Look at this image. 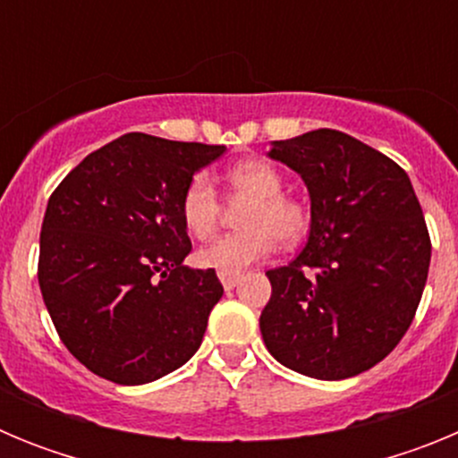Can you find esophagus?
I'll return each instance as SVG.
<instances>
[{"label": "esophagus", "mask_w": 458, "mask_h": 458, "mask_svg": "<svg viewBox=\"0 0 458 458\" xmlns=\"http://www.w3.org/2000/svg\"><path fill=\"white\" fill-rule=\"evenodd\" d=\"M217 277H220L222 286H225V289L229 291V289H233V286H236L238 282H241L242 275L241 273H226V270H220V273H217Z\"/></svg>", "instance_id": "1"}]
</instances>
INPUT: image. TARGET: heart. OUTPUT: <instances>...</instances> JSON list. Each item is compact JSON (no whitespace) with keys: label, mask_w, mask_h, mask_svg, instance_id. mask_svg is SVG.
<instances>
[{"label":"heart","mask_w":458,"mask_h":458,"mask_svg":"<svg viewBox=\"0 0 458 458\" xmlns=\"http://www.w3.org/2000/svg\"><path fill=\"white\" fill-rule=\"evenodd\" d=\"M226 190L232 197L250 199L241 216V232L226 233L197 252L204 268L238 273L268 257L277 241L295 245L310 229V213L298 199L284 194L282 174L266 160L248 157L225 172ZM181 217L194 238L208 241L217 232L222 199L204 174L192 176L181 197Z\"/></svg>","instance_id":"1"}]
</instances>
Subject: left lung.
Wrapping results in <instances>:
<instances>
[{
    "mask_svg": "<svg viewBox=\"0 0 458 458\" xmlns=\"http://www.w3.org/2000/svg\"><path fill=\"white\" fill-rule=\"evenodd\" d=\"M311 197L307 245L268 270L259 326L266 349L298 374L342 380L378 365L411 327L431 238L408 174L346 132L318 128L273 141Z\"/></svg>",
    "mask_w": 458,
    "mask_h": 458,
    "instance_id": "1",
    "label": "left lung"
}]
</instances>
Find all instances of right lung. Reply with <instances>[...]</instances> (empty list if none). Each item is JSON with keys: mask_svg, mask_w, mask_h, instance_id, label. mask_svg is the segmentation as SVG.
I'll return each instance as SVG.
<instances>
[{"mask_svg": "<svg viewBox=\"0 0 458 458\" xmlns=\"http://www.w3.org/2000/svg\"><path fill=\"white\" fill-rule=\"evenodd\" d=\"M225 147L128 132L89 153L47 201L38 284L64 346L100 378L141 386L199 349L225 289L192 250L181 197Z\"/></svg>", "mask_w": 458, "mask_h": 458, "instance_id": "add662e5", "label": "right lung"}]
</instances>
